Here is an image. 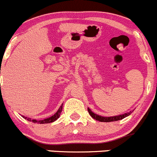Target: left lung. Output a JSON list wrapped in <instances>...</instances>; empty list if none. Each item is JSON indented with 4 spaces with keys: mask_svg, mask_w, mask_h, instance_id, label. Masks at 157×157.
<instances>
[{
    "mask_svg": "<svg viewBox=\"0 0 157 157\" xmlns=\"http://www.w3.org/2000/svg\"><path fill=\"white\" fill-rule=\"evenodd\" d=\"M88 113H89V114L90 115V116H91L93 119H96V120L99 121V122H114V121L121 120V119L127 117V116H128L129 115L132 113V111H130V112L127 113L119 115V116L105 117V116H99V115L94 113H93L91 110H90L89 108H88Z\"/></svg>",
    "mask_w": 157,
    "mask_h": 157,
    "instance_id": "8db88e82",
    "label": "left lung"
}]
</instances>
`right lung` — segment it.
<instances>
[{
    "label": "right lung",
    "mask_w": 157,
    "mask_h": 157,
    "mask_svg": "<svg viewBox=\"0 0 157 157\" xmlns=\"http://www.w3.org/2000/svg\"><path fill=\"white\" fill-rule=\"evenodd\" d=\"M62 109H63V104H62V106H60V107L59 108V109L57 110V112H56L54 115H53L52 116H51V117H49V118H47V119H42V120H36V119H30V118L25 117V116H22V117H23L24 119L29 120V122H34V123H38V124L51 123V122H54V121H56V119H57L59 117L61 112H62Z\"/></svg>",
    "instance_id": "1"
}]
</instances>
